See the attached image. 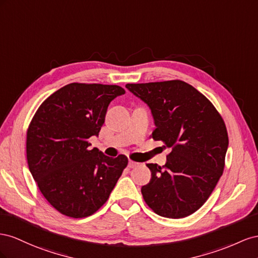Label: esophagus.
I'll return each mask as SVG.
<instances>
[{
	"mask_svg": "<svg viewBox=\"0 0 258 258\" xmlns=\"http://www.w3.org/2000/svg\"><path fill=\"white\" fill-rule=\"evenodd\" d=\"M136 166H138V163H137V162H135V161H132V160H130V161H128V167H130V168H134V167H136Z\"/></svg>",
	"mask_w": 258,
	"mask_h": 258,
	"instance_id": "obj_1",
	"label": "esophagus"
}]
</instances>
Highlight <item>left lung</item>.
<instances>
[{
  "label": "left lung",
  "mask_w": 258,
  "mask_h": 258,
  "mask_svg": "<svg viewBox=\"0 0 258 258\" xmlns=\"http://www.w3.org/2000/svg\"><path fill=\"white\" fill-rule=\"evenodd\" d=\"M151 109V137L171 148L165 165L148 163L151 179L142 187L158 215L183 218L207 202L223 175L228 133L222 115L194 86L180 80L126 84Z\"/></svg>",
  "instance_id": "8db88e82"
}]
</instances>
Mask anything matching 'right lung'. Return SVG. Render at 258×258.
Returning <instances> with one entry per match:
<instances>
[{
	"instance_id": "obj_1",
	"label": "right lung",
	"mask_w": 258,
	"mask_h": 258,
	"mask_svg": "<svg viewBox=\"0 0 258 258\" xmlns=\"http://www.w3.org/2000/svg\"><path fill=\"white\" fill-rule=\"evenodd\" d=\"M123 94L117 85L70 83L44 100L29 124V170L44 198L66 216L83 218L97 212L127 166L124 154L112 159L88 148L109 104Z\"/></svg>"
}]
</instances>
